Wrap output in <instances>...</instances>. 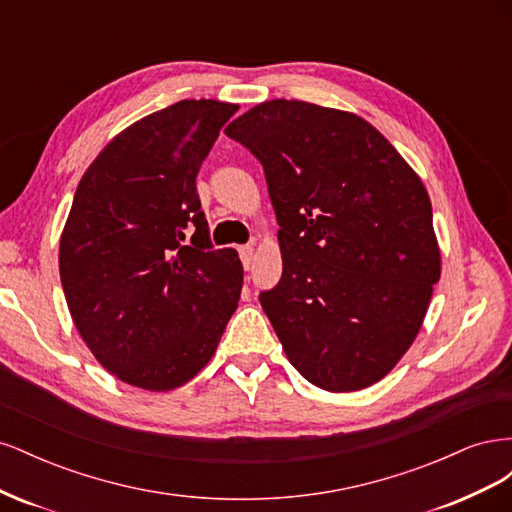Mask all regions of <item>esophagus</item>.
I'll return each instance as SVG.
<instances>
[{
	"label": "esophagus",
	"mask_w": 512,
	"mask_h": 512,
	"mask_svg": "<svg viewBox=\"0 0 512 512\" xmlns=\"http://www.w3.org/2000/svg\"><path fill=\"white\" fill-rule=\"evenodd\" d=\"M239 256H241V262L245 269L252 267V260H254V247L252 245H241L239 247Z\"/></svg>",
	"instance_id": "1"
}]
</instances>
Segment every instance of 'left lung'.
<instances>
[{
    "label": "left lung",
    "instance_id": "obj_1",
    "mask_svg": "<svg viewBox=\"0 0 512 512\" xmlns=\"http://www.w3.org/2000/svg\"><path fill=\"white\" fill-rule=\"evenodd\" d=\"M224 132L265 170L282 280L260 305L288 361L331 393L382 380L440 280L423 181L371 123L335 108L271 100Z\"/></svg>",
    "mask_w": 512,
    "mask_h": 512
}]
</instances>
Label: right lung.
Here are the masks:
<instances>
[{
    "instance_id": "add662e5",
    "label": "right lung",
    "mask_w": 512,
    "mask_h": 512,
    "mask_svg": "<svg viewBox=\"0 0 512 512\" xmlns=\"http://www.w3.org/2000/svg\"><path fill=\"white\" fill-rule=\"evenodd\" d=\"M237 104L181 100L117 134L76 188L59 275L89 350L119 380H192L235 314L243 265L213 250L196 175Z\"/></svg>"
}]
</instances>
